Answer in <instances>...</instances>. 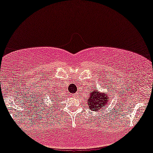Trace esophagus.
<instances>
[{"label":"esophagus","mask_w":153,"mask_h":153,"mask_svg":"<svg viewBox=\"0 0 153 153\" xmlns=\"http://www.w3.org/2000/svg\"><path fill=\"white\" fill-rule=\"evenodd\" d=\"M73 96H74V97H77V96H78V94H75L73 95Z\"/></svg>","instance_id":"obj_1"}]
</instances>
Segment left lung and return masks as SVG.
<instances>
[{
    "instance_id": "left-lung-1",
    "label": "left lung",
    "mask_w": 153,
    "mask_h": 153,
    "mask_svg": "<svg viewBox=\"0 0 153 153\" xmlns=\"http://www.w3.org/2000/svg\"><path fill=\"white\" fill-rule=\"evenodd\" d=\"M111 100V94L108 91H100L99 89H93L89 93L87 103L91 111L101 112L110 104Z\"/></svg>"
}]
</instances>
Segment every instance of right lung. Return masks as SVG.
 I'll use <instances>...</instances> for the list:
<instances>
[{
    "mask_svg": "<svg viewBox=\"0 0 153 153\" xmlns=\"http://www.w3.org/2000/svg\"><path fill=\"white\" fill-rule=\"evenodd\" d=\"M49 98H50V101L52 100V101H53V103L54 102H58V98L56 97V94H54V93H51L50 95H49ZM43 102V101H42Z\"/></svg>",
    "mask_w": 153,
    "mask_h": 153,
    "instance_id": "1",
    "label": "right lung"
}]
</instances>
